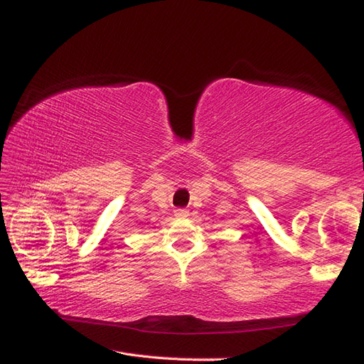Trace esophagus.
<instances>
[{
    "label": "esophagus",
    "instance_id": "obj_1",
    "mask_svg": "<svg viewBox=\"0 0 364 364\" xmlns=\"http://www.w3.org/2000/svg\"><path fill=\"white\" fill-rule=\"evenodd\" d=\"M175 215L176 218H188L189 211L184 210V208H178V210H175Z\"/></svg>",
    "mask_w": 364,
    "mask_h": 364
}]
</instances>
